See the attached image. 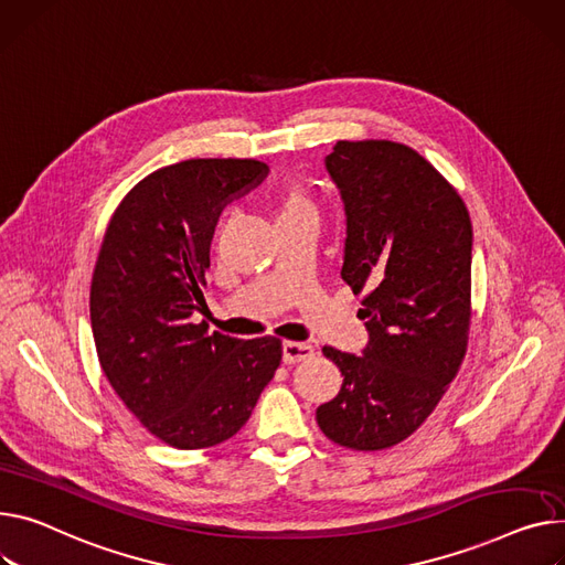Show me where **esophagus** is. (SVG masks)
Listing matches in <instances>:
<instances>
[{"mask_svg": "<svg viewBox=\"0 0 565 565\" xmlns=\"http://www.w3.org/2000/svg\"><path fill=\"white\" fill-rule=\"evenodd\" d=\"M281 352H284V363H299V361H307L313 354V348L307 343L286 341Z\"/></svg>", "mask_w": 565, "mask_h": 565, "instance_id": "1", "label": "esophagus"}]
</instances>
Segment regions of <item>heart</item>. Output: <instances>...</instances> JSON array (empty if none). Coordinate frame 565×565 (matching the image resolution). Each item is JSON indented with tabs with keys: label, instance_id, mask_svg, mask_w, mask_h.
<instances>
[{
	"label": "heart",
	"instance_id": "b5f03b06",
	"mask_svg": "<svg viewBox=\"0 0 565 565\" xmlns=\"http://www.w3.org/2000/svg\"><path fill=\"white\" fill-rule=\"evenodd\" d=\"M297 211H313V204L302 191L288 188V191L281 193V213H297Z\"/></svg>",
	"mask_w": 565,
	"mask_h": 565
}]
</instances>
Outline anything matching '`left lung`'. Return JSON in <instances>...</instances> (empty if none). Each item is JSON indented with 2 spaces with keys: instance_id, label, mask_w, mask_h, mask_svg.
Masks as SVG:
<instances>
[{
  "instance_id": "8db88e82",
  "label": "left lung",
  "mask_w": 565,
  "mask_h": 565,
  "mask_svg": "<svg viewBox=\"0 0 565 565\" xmlns=\"http://www.w3.org/2000/svg\"><path fill=\"white\" fill-rule=\"evenodd\" d=\"M324 168L345 206L341 277L367 290L361 356L322 348L343 386L316 411L350 449H386L416 431L457 377L470 329L472 224L459 193L416 149L338 140Z\"/></svg>"
}]
</instances>
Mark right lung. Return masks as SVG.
<instances>
[{
	"mask_svg": "<svg viewBox=\"0 0 565 565\" xmlns=\"http://www.w3.org/2000/svg\"><path fill=\"white\" fill-rule=\"evenodd\" d=\"M254 159H191L136 183L113 213L90 284L108 384L159 440L202 449L232 438L275 377L281 341H241L193 316L222 209L268 177Z\"/></svg>",
	"mask_w": 565,
	"mask_h": 565,
	"instance_id": "add662e5",
	"label": "right lung"
}]
</instances>
